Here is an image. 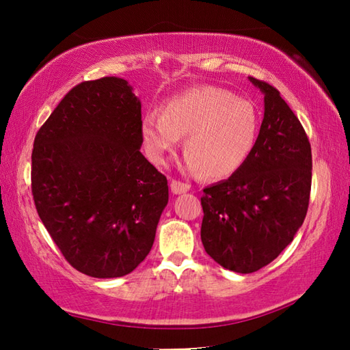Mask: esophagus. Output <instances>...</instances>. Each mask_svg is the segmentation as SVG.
I'll return each mask as SVG.
<instances>
[{
  "label": "esophagus",
  "instance_id": "34e87169",
  "mask_svg": "<svg viewBox=\"0 0 350 350\" xmlns=\"http://www.w3.org/2000/svg\"><path fill=\"white\" fill-rule=\"evenodd\" d=\"M170 188H171V192H173V194L179 196V194H185V192H188L191 187H189L188 183H182L179 180H173V182L170 183Z\"/></svg>",
  "mask_w": 350,
  "mask_h": 350
}]
</instances>
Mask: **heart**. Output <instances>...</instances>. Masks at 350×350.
I'll return each instance as SVG.
<instances>
[{
  "instance_id": "heart-1",
  "label": "heart",
  "mask_w": 350,
  "mask_h": 350,
  "mask_svg": "<svg viewBox=\"0 0 350 350\" xmlns=\"http://www.w3.org/2000/svg\"><path fill=\"white\" fill-rule=\"evenodd\" d=\"M260 116L254 103L234 98L219 87H194L167 100L159 113L141 122L147 158L163 163L167 153L185 138L183 168L224 179L239 171L254 150Z\"/></svg>"
}]
</instances>
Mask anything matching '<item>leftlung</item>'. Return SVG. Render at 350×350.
I'll list each match as a JSON object with an SVG mask.
<instances>
[{
  "label": "left lung",
  "mask_w": 350,
  "mask_h": 350,
  "mask_svg": "<svg viewBox=\"0 0 350 350\" xmlns=\"http://www.w3.org/2000/svg\"><path fill=\"white\" fill-rule=\"evenodd\" d=\"M265 96L257 143L243 167L202 197V242L228 271L251 273L277 258L306 219L311 147L298 117L272 85L248 77Z\"/></svg>",
  "instance_id": "obj_1"
}]
</instances>
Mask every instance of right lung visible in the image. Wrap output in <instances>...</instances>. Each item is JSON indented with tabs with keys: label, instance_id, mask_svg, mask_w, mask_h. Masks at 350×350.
<instances>
[{
	"label": "right lung",
	"instance_id": "right-lung-1",
	"mask_svg": "<svg viewBox=\"0 0 350 350\" xmlns=\"http://www.w3.org/2000/svg\"><path fill=\"white\" fill-rule=\"evenodd\" d=\"M141 144L139 98L117 77L73 87L34 138L37 213L88 277H123L152 250L168 185Z\"/></svg>",
	"mask_w": 350,
	"mask_h": 350
}]
</instances>
